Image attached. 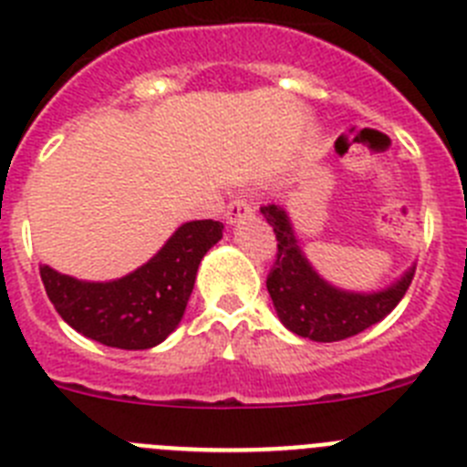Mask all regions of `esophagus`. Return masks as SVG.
<instances>
[{"label": "esophagus", "mask_w": 467, "mask_h": 467, "mask_svg": "<svg viewBox=\"0 0 467 467\" xmlns=\"http://www.w3.org/2000/svg\"><path fill=\"white\" fill-rule=\"evenodd\" d=\"M224 217L229 224H238V222L245 220V217H253V205L247 203L245 198H236V201H231V203L226 205Z\"/></svg>", "instance_id": "obj_1"}]
</instances>
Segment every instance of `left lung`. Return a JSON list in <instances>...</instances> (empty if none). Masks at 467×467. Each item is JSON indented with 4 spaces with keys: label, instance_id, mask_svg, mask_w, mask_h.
<instances>
[{
    "label": "left lung",
    "instance_id": "left-lung-1",
    "mask_svg": "<svg viewBox=\"0 0 467 467\" xmlns=\"http://www.w3.org/2000/svg\"><path fill=\"white\" fill-rule=\"evenodd\" d=\"M262 214L274 226L278 241V259L266 278V290L280 323L296 337L323 344L356 337L381 323L410 290L416 264L383 290L353 292L337 287L313 269L283 205H264Z\"/></svg>",
    "mask_w": 467,
    "mask_h": 467
}]
</instances>
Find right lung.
I'll list each match as a JSON object with an SVG mask.
<instances>
[{
    "label": "right lung",
    "instance_id": "1",
    "mask_svg": "<svg viewBox=\"0 0 467 467\" xmlns=\"http://www.w3.org/2000/svg\"><path fill=\"white\" fill-rule=\"evenodd\" d=\"M224 224L184 222L147 264L105 283L72 278L41 264L47 295L65 323L98 344L123 350L154 348L175 332L192 296L196 271Z\"/></svg>",
    "mask_w": 467,
    "mask_h": 467
}]
</instances>
